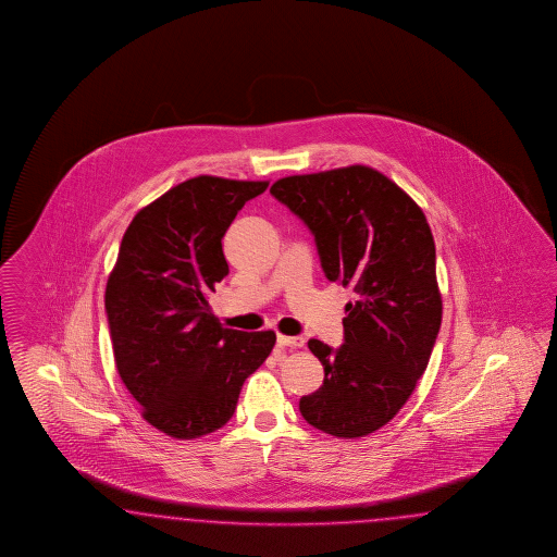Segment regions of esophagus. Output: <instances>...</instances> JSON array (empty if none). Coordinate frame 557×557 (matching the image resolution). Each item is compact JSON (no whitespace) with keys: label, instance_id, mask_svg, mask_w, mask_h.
Listing matches in <instances>:
<instances>
[{"label":"esophagus","instance_id":"34e87169","mask_svg":"<svg viewBox=\"0 0 557 557\" xmlns=\"http://www.w3.org/2000/svg\"><path fill=\"white\" fill-rule=\"evenodd\" d=\"M277 345H280V347H289V349H300V347H304V338L277 335Z\"/></svg>","mask_w":557,"mask_h":557}]
</instances>
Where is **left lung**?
I'll return each instance as SVG.
<instances>
[{
  "label": "left lung",
  "instance_id": "1",
  "mask_svg": "<svg viewBox=\"0 0 557 557\" xmlns=\"http://www.w3.org/2000/svg\"><path fill=\"white\" fill-rule=\"evenodd\" d=\"M270 191L314 236L326 280L355 292L343 345L308 341L324 382L300 398V412L333 437H366L406 405L437 341L441 294L429 222L410 196L366 165L292 175Z\"/></svg>",
  "mask_w": 557,
  "mask_h": 557
}]
</instances>
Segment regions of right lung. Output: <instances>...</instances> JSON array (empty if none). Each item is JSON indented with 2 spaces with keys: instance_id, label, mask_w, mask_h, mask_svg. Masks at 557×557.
I'll return each mask as SVG.
<instances>
[{
  "instance_id": "obj_1",
  "label": "right lung",
  "mask_w": 557,
  "mask_h": 557,
  "mask_svg": "<svg viewBox=\"0 0 557 557\" xmlns=\"http://www.w3.org/2000/svg\"><path fill=\"white\" fill-rule=\"evenodd\" d=\"M268 186L187 180L122 236L106 286L114 359L145 421L169 437H203L231 421L245 380L275 345L273 331L222 329L206 300L228 273L222 236Z\"/></svg>"
}]
</instances>
